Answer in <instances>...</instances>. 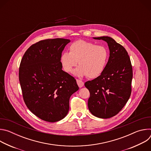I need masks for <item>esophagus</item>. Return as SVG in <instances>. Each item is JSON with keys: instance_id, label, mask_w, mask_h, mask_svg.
Segmentation results:
<instances>
[{"instance_id": "34e87169", "label": "esophagus", "mask_w": 151, "mask_h": 151, "mask_svg": "<svg viewBox=\"0 0 151 151\" xmlns=\"http://www.w3.org/2000/svg\"><path fill=\"white\" fill-rule=\"evenodd\" d=\"M76 82H77V83H78V85L79 88L82 87L83 86V85H84V82H83V81H82L81 80H80V79H76Z\"/></svg>"}]
</instances>
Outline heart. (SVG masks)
Here are the masks:
<instances>
[{
  "instance_id": "heart-1",
  "label": "heart",
  "mask_w": 151,
  "mask_h": 151,
  "mask_svg": "<svg viewBox=\"0 0 151 151\" xmlns=\"http://www.w3.org/2000/svg\"><path fill=\"white\" fill-rule=\"evenodd\" d=\"M69 52H63L60 63L64 70L70 73L78 62L79 67L75 73L78 76H87L94 79L103 72L109 59V50L105 46L79 40L70 45Z\"/></svg>"
}]
</instances>
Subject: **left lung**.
Returning <instances> with one entry per match:
<instances>
[{
    "instance_id": "8db88e82",
    "label": "left lung",
    "mask_w": 151,
    "mask_h": 151,
    "mask_svg": "<svg viewBox=\"0 0 151 151\" xmlns=\"http://www.w3.org/2000/svg\"><path fill=\"white\" fill-rule=\"evenodd\" d=\"M94 39L107 43L110 56L101 75L86 82L85 86L90 93L88 100L90 112L106 119L117 115L130 98L133 68L126 50L114 39L108 36Z\"/></svg>"
}]
</instances>
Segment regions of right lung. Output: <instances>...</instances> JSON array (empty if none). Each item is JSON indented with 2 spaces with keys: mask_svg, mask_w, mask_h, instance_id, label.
Returning <instances> with one entry per match:
<instances>
[{
  "mask_svg": "<svg viewBox=\"0 0 151 151\" xmlns=\"http://www.w3.org/2000/svg\"><path fill=\"white\" fill-rule=\"evenodd\" d=\"M69 39L40 40L21 59L19 81L24 101L40 119L51 122L65 117L69 99L79 90L76 79L62 70L60 57Z\"/></svg>",
  "mask_w": 151,
  "mask_h": 151,
  "instance_id": "right-lung-1",
  "label": "right lung"
}]
</instances>
